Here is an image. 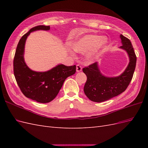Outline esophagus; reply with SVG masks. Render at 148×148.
Masks as SVG:
<instances>
[{"label":"esophagus","instance_id":"esophagus-1","mask_svg":"<svg viewBox=\"0 0 148 148\" xmlns=\"http://www.w3.org/2000/svg\"><path fill=\"white\" fill-rule=\"evenodd\" d=\"M82 71V67L79 65H77V72H80V71Z\"/></svg>","mask_w":148,"mask_h":148}]
</instances>
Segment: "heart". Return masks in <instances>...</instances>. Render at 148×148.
<instances>
[{
  "mask_svg": "<svg viewBox=\"0 0 148 148\" xmlns=\"http://www.w3.org/2000/svg\"><path fill=\"white\" fill-rule=\"evenodd\" d=\"M108 44V39L97 34H86L78 38L72 43V48L78 53H86L89 62L97 60Z\"/></svg>",
  "mask_w": 148,
  "mask_h": 148,
  "instance_id": "heart-1",
  "label": "heart"
}]
</instances>
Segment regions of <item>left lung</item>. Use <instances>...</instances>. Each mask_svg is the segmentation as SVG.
I'll use <instances>...</instances> for the list:
<instances>
[{
    "label": "left lung",
    "mask_w": 148,
    "mask_h": 148,
    "mask_svg": "<svg viewBox=\"0 0 148 148\" xmlns=\"http://www.w3.org/2000/svg\"><path fill=\"white\" fill-rule=\"evenodd\" d=\"M120 38L122 46L119 48L126 51L129 58V63L122 74L117 77H106L101 72L97 62L83 69L87 77L84 92L93 102H104L120 95L127 88L132 79L136 57L130 41L122 34L120 35Z\"/></svg>",
    "instance_id": "8db88e82"
}]
</instances>
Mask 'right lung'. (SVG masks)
Listing matches in <instances>:
<instances>
[{
	"mask_svg": "<svg viewBox=\"0 0 148 148\" xmlns=\"http://www.w3.org/2000/svg\"><path fill=\"white\" fill-rule=\"evenodd\" d=\"M49 26L39 25L31 28L21 37L18 44L13 60V71L21 92L28 98L40 103H47L57 96L66 78L76 72V66L59 64L46 71L30 69L25 62L26 39L31 33L38 30L49 31Z\"/></svg>",
	"mask_w": 148,
	"mask_h": 148,
	"instance_id": "right-lung-1",
	"label": "right lung"
}]
</instances>
